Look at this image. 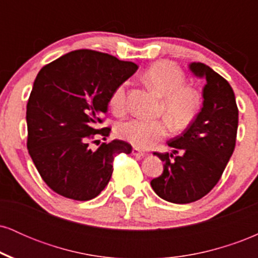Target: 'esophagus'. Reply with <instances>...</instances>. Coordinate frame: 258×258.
I'll return each instance as SVG.
<instances>
[{
	"instance_id": "34e87169",
	"label": "esophagus",
	"mask_w": 258,
	"mask_h": 258,
	"mask_svg": "<svg viewBox=\"0 0 258 258\" xmlns=\"http://www.w3.org/2000/svg\"><path fill=\"white\" fill-rule=\"evenodd\" d=\"M132 155L138 156V158H143V156L146 155V154H144L143 152H141V150L137 149V148H133V149H132Z\"/></svg>"
}]
</instances>
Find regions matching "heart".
Here are the masks:
<instances>
[{
  "label": "heart",
  "mask_w": 258,
  "mask_h": 258,
  "mask_svg": "<svg viewBox=\"0 0 258 258\" xmlns=\"http://www.w3.org/2000/svg\"><path fill=\"white\" fill-rule=\"evenodd\" d=\"M143 80L162 98L161 111L174 130H183L193 122L200 111L201 94L193 86L185 84V75L179 67L172 61H158L144 72ZM126 88L127 82H122L112 91L109 104L115 114L125 110ZM168 121L165 119H131L119 123L116 133L136 148L148 149L167 136L170 131Z\"/></svg>",
  "instance_id": "obj_1"
}]
</instances>
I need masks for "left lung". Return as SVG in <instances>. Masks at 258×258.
I'll return each instance as SVG.
<instances>
[{
    "mask_svg": "<svg viewBox=\"0 0 258 258\" xmlns=\"http://www.w3.org/2000/svg\"><path fill=\"white\" fill-rule=\"evenodd\" d=\"M189 70L205 80L203 108L184 131L167 142L172 154L154 153L164 162V171L150 182L161 199L173 204L199 200L217 184L234 152L238 131V106L227 80L203 63H190ZM178 151L182 154L171 159Z\"/></svg>",
    "mask_w": 258,
    "mask_h": 258,
    "instance_id": "1",
    "label": "left lung"
}]
</instances>
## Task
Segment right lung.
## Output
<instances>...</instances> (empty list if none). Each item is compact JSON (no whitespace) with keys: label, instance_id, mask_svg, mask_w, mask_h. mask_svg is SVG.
Instances as JSON below:
<instances>
[{"label":"right lung","instance_id":"right-lung-1","mask_svg":"<svg viewBox=\"0 0 258 258\" xmlns=\"http://www.w3.org/2000/svg\"><path fill=\"white\" fill-rule=\"evenodd\" d=\"M137 69L132 61L79 49L38 72L26 105L28 149L53 191L73 200L93 199L111 178L114 156L132 152L131 144L119 139L97 150L88 146L94 135L109 136L110 128L97 126L112 91Z\"/></svg>","mask_w":258,"mask_h":258}]
</instances>
